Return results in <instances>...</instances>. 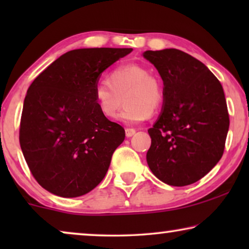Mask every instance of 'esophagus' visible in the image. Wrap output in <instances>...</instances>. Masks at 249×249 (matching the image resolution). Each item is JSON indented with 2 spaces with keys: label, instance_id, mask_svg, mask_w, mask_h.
<instances>
[{
  "label": "esophagus",
  "instance_id": "obj_1",
  "mask_svg": "<svg viewBox=\"0 0 249 249\" xmlns=\"http://www.w3.org/2000/svg\"><path fill=\"white\" fill-rule=\"evenodd\" d=\"M135 132H136V130L132 128L125 129V136H127V137H131V136H134Z\"/></svg>",
  "mask_w": 249,
  "mask_h": 249
}]
</instances>
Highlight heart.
<instances>
[{
  "mask_svg": "<svg viewBox=\"0 0 249 249\" xmlns=\"http://www.w3.org/2000/svg\"><path fill=\"white\" fill-rule=\"evenodd\" d=\"M122 98L125 107L118 119L124 124H138L160 110L164 101V88L147 68L125 64L112 70L107 81H102L94 90L98 111L107 119L117 115Z\"/></svg>",
  "mask_w": 249,
  "mask_h": 249,
  "instance_id": "1",
  "label": "heart"
}]
</instances>
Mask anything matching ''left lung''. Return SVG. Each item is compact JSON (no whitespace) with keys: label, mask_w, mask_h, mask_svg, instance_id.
Instances as JSON below:
<instances>
[{"label":"left lung","mask_w":249,"mask_h":249,"mask_svg":"<svg viewBox=\"0 0 249 249\" xmlns=\"http://www.w3.org/2000/svg\"><path fill=\"white\" fill-rule=\"evenodd\" d=\"M142 55L164 84L163 111L148 129L147 164L164 183L192 185L223 155L230 120L222 85L205 64L180 50Z\"/></svg>","instance_id":"obj_1"}]
</instances>
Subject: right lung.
Listing matches in <instances>:
<instances>
[{
    "instance_id": "1",
    "label": "right lung",
    "mask_w": 249,
    "mask_h": 249,
    "mask_svg": "<svg viewBox=\"0 0 249 249\" xmlns=\"http://www.w3.org/2000/svg\"><path fill=\"white\" fill-rule=\"evenodd\" d=\"M132 49H79L61 55L30 85L19 141L28 168L47 192L78 197L107 175L124 129L94 100L101 73Z\"/></svg>"
}]
</instances>
